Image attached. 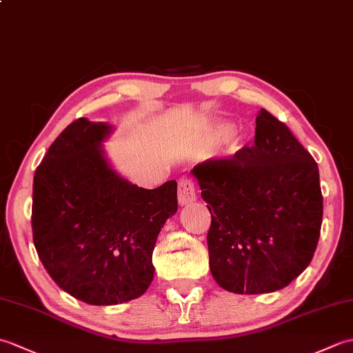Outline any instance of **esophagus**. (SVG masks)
<instances>
[{
	"label": "esophagus",
	"mask_w": 353,
	"mask_h": 353,
	"mask_svg": "<svg viewBox=\"0 0 353 353\" xmlns=\"http://www.w3.org/2000/svg\"><path fill=\"white\" fill-rule=\"evenodd\" d=\"M177 197L181 205H190L197 200L196 185L188 177H182L177 185Z\"/></svg>",
	"instance_id": "1"
}]
</instances>
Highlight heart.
Returning <instances> with one entry per match:
<instances>
[{
    "label": "heart",
    "mask_w": 353,
    "mask_h": 353,
    "mask_svg": "<svg viewBox=\"0 0 353 353\" xmlns=\"http://www.w3.org/2000/svg\"><path fill=\"white\" fill-rule=\"evenodd\" d=\"M229 130H230V129H229L228 125H221V127H220V133H221V134H228Z\"/></svg>",
    "instance_id": "heart-1"
}]
</instances>
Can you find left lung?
I'll return each mask as SVG.
<instances>
[{
    "label": "left lung",
    "instance_id": "8db88e82",
    "mask_svg": "<svg viewBox=\"0 0 353 353\" xmlns=\"http://www.w3.org/2000/svg\"><path fill=\"white\" fill-rule=\"evenodd\" d=\"M211 212L209 267L236 294L282 290L310 265L320 238L323 196L317 162L265 109L254 144L196 165Z\"/></svg>",
    "mask_w": 353,
    "mask_h": 353
}]
</instances>
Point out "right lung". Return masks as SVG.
Here are the masks:
<instances>
[{
    "label": "right lung",
    "mask_w": 353,
    "mask_h": 353,
    "mask_svg": "<svg viewBox=\"0 0 353 353\" xmlns=\"http://www.w3.org/2000/svg\"><path fill=\"white\" fill-rule=\"evenodd\" d=\"M112 127L72 121L43 156L33 179L32 229L51 279L89 305H117L153 281L157 235L177 212V183L138 188L104 159Z\"/></svg>",
    "instance_id": "1"
}]
</instances>
